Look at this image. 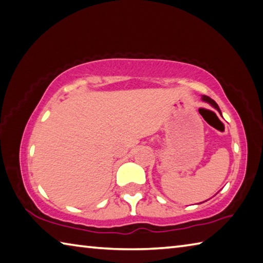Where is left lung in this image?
<instances>
[{"label": "left lung", "instance_id": "1", "mask_svg": "<svg viewBox=\"0 0 263 263\" xmlns=\"http://www.w3.org/2000/svg\"><path fill=\"white\" fill-rule=\"evenodd\" d=\"M202 101H204V102H208L209 104H211V106H213L215 109H216V110L221 114V110H219V108H218V106H217V103L214 101L213 99H211L209 97H207V95H202Z\"/></svg>", "mask_w": 263, "mask_h": 263}]
</instances>
